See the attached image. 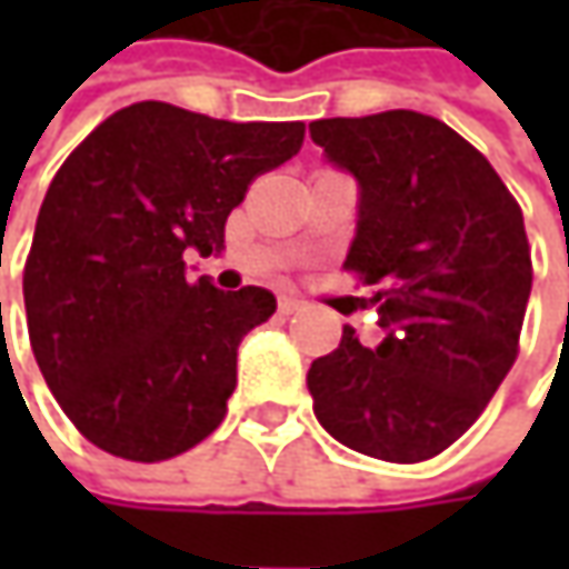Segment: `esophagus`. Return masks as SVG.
I'll return each instance as SVG.
<instances>
[{
  "mask_svg": "<svg viewBox=\"0 0 569 569\" xmlns=\"http://www.w3.org/2000/svg\"><path fill=\"white\" fill-rule=\"evenodd\" d=\"M278 310H281L284 317H291L297 310H303V300H297L295 295H281L278 297Z\"/></svg>",
  "mask_w": 569,
  "mask_h": 569,
  "instance_id": "34e87169",
  "label": "esophagus"
}]
</instances>
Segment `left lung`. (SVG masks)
I'll return each instance as SVG.
<instances>
[{
  "label": "left lung",
  "instance_id": "8db88e82",
  "mask_svg": "<svg viewBox=\"0 0 569 569\" xmlns=\"http://www.w3.org/2000/svg\"><path fill=\"white\" fill-rule=\"evenodd\" d=\"M310 139L358 177L345 269L377 288L382 329L363 348L345 326L313 361V411L363 456L425 462L478 421L519 355L532 291L522 208L475 144L415 110L317 120Z\"/></svg>",
  "mask_w": 569,
  "mask_h": 569
}]
</instances>
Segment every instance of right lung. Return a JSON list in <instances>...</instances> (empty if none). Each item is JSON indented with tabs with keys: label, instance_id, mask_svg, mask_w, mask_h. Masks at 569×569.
Segmentation results:
<instances>
[{
	"label": "right lung",
	"instance_id": "1",
	"mask_svg": "<svg viewBox=\"0 0 569 569\" xmlns=\"http://www.w3.org/2000/svg\"><path fill=\"white\" fill-rule=\"evenodd\" d=\"M300 144L303 122L139 100L56 170L24 262V310L37 367L84 440L164 462L224 421L237 348L272 317L274 295L189 281L183 252L221 250L252 180Z\"/></svg>",
	"mask_w": 569,
	"mask_h": 569
}]
</instances>
